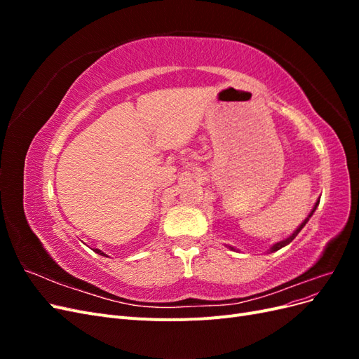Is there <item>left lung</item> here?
Returning a JSON list of instances; mask_svg holds the SVG:
<instances>
[{"label": "left lung", "mask_w": 359, "mask_h": 359, "mask_svg": "<svg viewBox=\"0 0 359 359\" xmlns=\"http://www.w3.org/2000/svg\"><path fill=\"white\" fill-rule=\"evenodd\" d=\"M319 201H320V199H318L316 205H314V208L311 210V212L309 214V217H307V219H306V220H304V222L301 223V226L298 227V229H297L295 232H293V233H292V235H290L289 238H286V240H283V241H280V243H277V244H274L273 247H271V250H269V252H271V253H273V252H277V250H280V248H283L285 245H287L289 243H292L293 240H295V236H297V235H298V233L301 232V229H302V227H304V226H306V223H307V222L310 220V217L313 215V212H314V211H316V208H318V205H319ZM231 250H235V248H233V247H231Z\"/></svg>", "instance_id": "obj_1"}]
</instances>
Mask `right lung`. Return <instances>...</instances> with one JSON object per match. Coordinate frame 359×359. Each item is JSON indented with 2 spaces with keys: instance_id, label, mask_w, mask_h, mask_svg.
<instances>
[{
  "instance_id": "right-lung-1",
  "label": "right lung",
  "mask_w": 359,
  "mask_h": 359,
  "mask_svg": "<svg viewBox=\"0 0 359 359\" xmlns=\"http://www.w3.org/2000/svg\"><path fill=\"white\" fill-rule=\"evenodd\" d=\"M93 250H94L95 253H99V255H102V256H106V255L102 252V250H99V248H93Z\"/></svg>"
}]
</instances>
